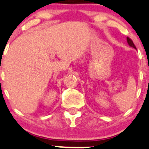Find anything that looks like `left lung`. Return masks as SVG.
I'll return each mask as SVG.
<instances>
[{
	"label": "left lung",
	"mask_w": 149,
	"mask_h": 149,
	"mask_svg": "<svg viewBox=\"0 0 149 149\" xmlns=\"http://www.w3.org/2000/svg\"><path fill=\"white\" fill-rule=\"evenodd\" d=\"M127 42H128V44H129V45H130V46L132 47V48H135V49H136V46H135V45H134V42H133L132 40L131 39L129 38V37H127Z\"/></svg>",
	"instance_id": "obj_1"
}]
</instances>
